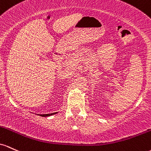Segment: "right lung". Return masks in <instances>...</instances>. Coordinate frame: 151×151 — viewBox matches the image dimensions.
I'll use <instances>...</instances> for the list:
<instances>
[{"instance_id": "right-lung-1", "label": "right lung", "mask_w": 151, "mask_h": 151, "mask_svg": "<svg viewBox=\"0 0 151 151\" xmlns=\"http://www.w3.org/2000/svg\"><path fill=\"white\" fill-rule=\"evenodd\" d=\"M56 113H58L56 112V113H48V114H38V115H39V116H40L42 117H48V116H52V115L56 114Z\"/></svg>"}]
</instances>
